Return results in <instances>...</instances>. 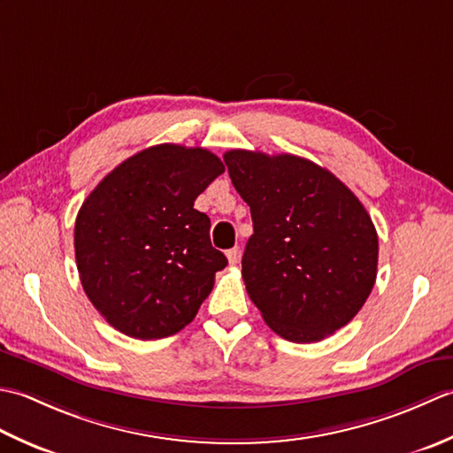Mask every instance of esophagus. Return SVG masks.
<instances>
[{
	"instance_id": "obj_1",
	"label": "esophagus",
	"mask_w": 453,
	"mask_h": 453,
	"mask_svg": "<svg viewBox=\"0 0 453 453\" xmlns=\"http://www.w3.org/2000/svg\"><path fill=\"white\" fill-rule=\"evenodd\" d=\"M226 257H228V264L234 265L240 260V248L238 246L230 248V250H226Z\"/></svg>"
}]
</instances>
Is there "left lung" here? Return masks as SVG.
<instances>
[{"instance_id":"8db88e82","label":"left lung","mask_w":453,"mask_h":453,"mask_svg":"<svg viewBox=\"0 0 453 453\" xmlns=\"http://www.w3.org/2000/svg\"><path fill=\"white\" fill-rule=\"evenodd\" d=\"M233 186L254 234L242 278L265 325L291 342H319L346 326L373 289L380 242L352 191L293 154L228 150Z\"/></svg>"}]
</instances>
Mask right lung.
<instances>
[{"label":"right lung","mask_w":453,"mask_h":453,"mask_svg":"<svg viewBox=\"0 0 453 453\" xmlns=\"http://www.w3.org/2000/svg\"><path fill=\"white\" fill-rule=\"evenodd\" d=\"M225 172L205 149L158 144L109 172L76 217L81 285L111 326L138 340L172 336L196 319L228 264L211 220L193 209Z\"/></svg>","instance_id":"1"}]
</instances>
